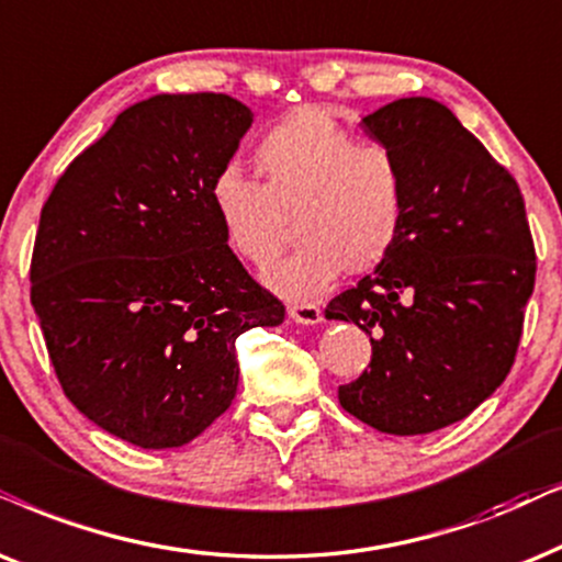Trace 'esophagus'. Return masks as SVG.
Listing matches in <instances>:
<instances>
[{
  "label": "esophagus",
  "mask_w": 562,
  "mask_h": 562,
  "mask_svg": "<svg viewBox=\"0 0 562 562\" xmlns=\"http://www.w3.org/2000/svg\"><path fill=\"white\" fill-rule=\"evenodd\" d=\"M289 317L299 325H317L323 319V312H319L317 304H291Z\"/></svg>",
  "instance_id": "obj_1"
}]
</instances>
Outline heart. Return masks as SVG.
I'll return each mask as SVG.
<instances>
[{"label":"heart","instance_id":"1","mask_svg":"<svg viewBox=\"0 0 562 562\" xmlns=\"http://www.w3.org/2000/svg\"><path fill=\"white\" fill-rule=\"evenodd\" d=\"M263 186L227 170L211 191L224 239L255 268L283 247V214L294 211L302 245L266 273L286 299H315L346 268L363 271L395 245L405 218V175L395 149L353 136L333 115L299 108L255 147Z\"/></svg>","mask_w":562,"mask_h":562}]
</instances>
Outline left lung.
Instances as JSON below:
<instances>
[{"label": "left lung", "mask_w": 562, "mask_h": 562, "mask_svg": "<svg viewBox=\"0 0 562 562\" xmlns=\"http://www.w3.org/2000/svg\"><path fill=\"white\" fill-rule=\"evenodd\" d=\"M359 126L395 149L405 218L374 271L325 307L371 340V363L338 387L382 434L468 418L504 384L535 291V243L516 180L434 98H403Z\"/></svg>", "instance_id": "1"}]
</instances>
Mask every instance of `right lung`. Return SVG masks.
Here are the masks:
<instances>
[{
	"instance_id": "right-lung-1",
	"label": "right lung",
	"mask_w": 562,
	"mask_h": 562,
	"mask_svg": "<svg viewBox=\"0 0 562 562\" xmlns=\"http://www.w3.org/2000/svg\"><path fill=\"white\" fill-rule=\"evenodd\" d=\"M252 126L229 94L123 111L50 191L31 302L64 395L142 449L183 447L237 395V338L283 304L224 239L211 191Z\"/></svg>"
}]
</instances>
